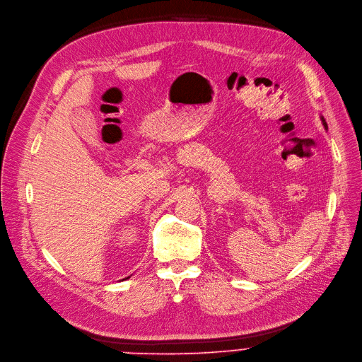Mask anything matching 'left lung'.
Here are the masks:
<instances>
[{"mask_svg":"<svg viewBox=\"0 0 362 362\" xmlns=\"http://www.w3.org/2000/svg\"><path fill=\"white\" fill-rule=\"evenodd\" d=\"M322 122H324V125H325V127H327V124H325V119H324V118H322Z\"/></svg>","mask_w":362,"mask_h":362,"instance_id":"obj_1","label":"left lung"}]
</instances>
